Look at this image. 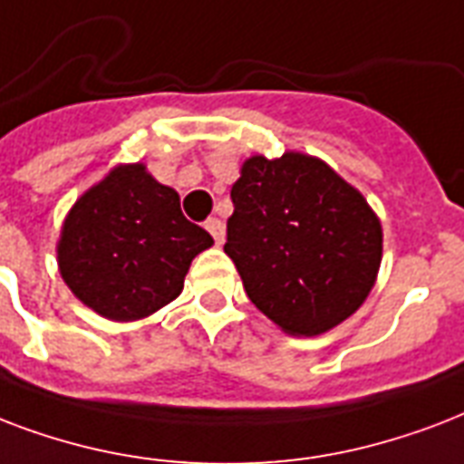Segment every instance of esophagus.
Wrapping results in <instances>:
<instances>
[{"label": "esophagus", "mask_w": 464, "mask_h": 464, "mask_svg": "<svg viewBox=\"0 0 464 464\" xmlns=\"http://www.w3.org/2000/svg\"><path fill=\"white\" fill-rule=\"evenodd\" d=\"M206 229L213 235V239L218 244H222V239H225V225H222L218 218H208L206 220Z\"/></svg>", "instance_id": "esophagus-1"}]
</instances>
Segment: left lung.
<instances>
[{"mask_svg":"<svg viewBox=\"0 0 464 464\" xmlns=\"http://www.w3.org/2000/svg\"><path fill=\"white\" fill-rule=\"evenodd\" d=\"M225 254L266 317L293 336H317L368 297L382 227L361 193L300 152L251 157L232 186Z\"/></svg>","mask_w":464,"mask_h":464,"instance_id":"8db88e82","label":"left lung"}]
</instances>
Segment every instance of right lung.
I'll return each instance as SVG.
<instances>
[{"label": "right lung", "instance_id": "obj_1", "mask_svg": "<svg viewBox=\"0 0 464 464\" xmlns=\"http://www.w3.org/2000/svg\"><path fill=\"white\" fill-rule=\"evenodd\" d=\"M213 244L186 220L179 193L142 164L116 167L67 215L57 264L74 295L116 322H132L171 303L188 266Z\"/></svg>", "mask_w": 464, "mask_h": 464}]
</instances>
